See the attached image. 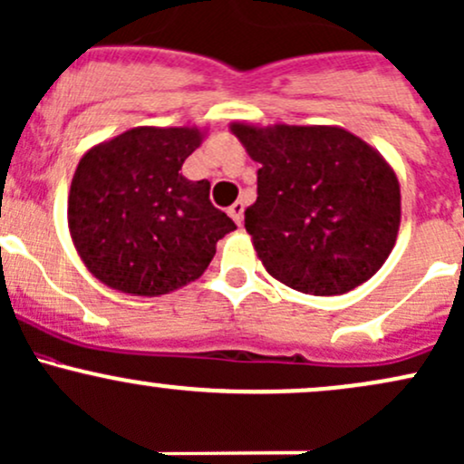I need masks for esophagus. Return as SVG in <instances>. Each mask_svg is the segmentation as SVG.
Masks as SVG:
<instances>
[{"label":"esophagus","instance_id":"esophagus-1","mask_svg":"<svg viewBox=\"0 0 464 464\" xmlns=\"http://www.w3.org/2000/svg\"><path fill=\"white\" fill-rule=\"evenodd\" d=\"M228 216L233 218V222L240 227L242 224V218H244V202H233L231 207H228Z\"/></svg>","mask_w":464,"mask_h":464}]
</instances>
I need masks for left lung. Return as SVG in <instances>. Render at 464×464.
Instances as JSON below:
<instances>
[{
    "instance_id": "8db88e82",
    "label": "left lung",
    "mask_w": 464,
    "mask_h": 464,
    "mask_svg": "<svg viewBox=\"0 0 464 464\" xmlns=\"http://www.w3.org/2000/svg\"><path fill=\"white\" fill-rule=\"evenodd\" d=\"M228 130L262 165L244 227L271 277L330 297L383 266L399 236L401 185L372 145L339 125L233 121Z\"/></svg>"
}]
</instances>
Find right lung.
I'll return each instance as SVG.
<instances>
[{
    "instance_id": "1",
    "label": "right lung",
    "mask_w": 464,
    "mask_h": 464,
    "mask_svg": "<svg viewBox=\"0 0 464 464\" xmlns=\"http://www.w3.org/2000/svg\"><path fill=\"white\" fill-rule=\"evenodd\" d=\"M207 127H131L90 147L68 193V228L81 262L105 286L158 297L207 271L236 224L211 205L207 180L180 174Z\"/></svg>"
}]
</instances>
